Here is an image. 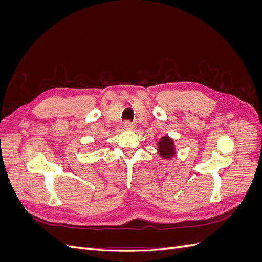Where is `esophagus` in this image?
Listing matches in <instances>:
<instances>
[{"label": "esophagus", "instance_id": "obj_1", "mask_svg": "<svg viewBox=\"0 0 262 262\" xmlns=\"http://www.w3.org/2000/svg\"><path fill=\"white\" fill-rule=\"evenodd\" d=\"M123 126H124V129H126V130H133L134 129V125L130 121H125L123 123Z\"/></svg>", "mask_w": 262, "mask_h": 262}]
</instances>
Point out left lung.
Returning a JSON list of instances; mask_svg holds the SVG:
<instances>
[{"mask_svg": "<svg viewBox=\"0 0 262 262\" xmlns=\"http://www.w3.org/2000/svg\"><path fill=\"white\" fill-rule=\"evenodd\" d=\"M157 146H158L157 147L158 154H160L163 158H171L176 154L175 145H173V140L167 136L161 138V140L158 141Z\"/></svg>", "mask_w": 262, "mask_h": 262, "instance_id": "1", "label": "left lung"}]
</instances>
